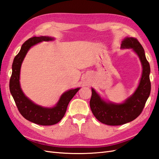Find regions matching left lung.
<instances>
[{
	"label": "left lung",
	"mask_w": 159,
	"mask_h": 159,
	"mask_svg": "<svg viewBox=\"0 0 159 159\" xmlns=\"http://www.w3.org/2000/svg\"><path fill=\"white\" fill-rule=\"evenodd\" d=\"M121 48L133 50L140 59L142 73L136 90L122 103L106 101L92 88L90 106L92 113L100 122L109 125H123L136 119L144 109L151 90L150 64L140 42L136 38L126 37L121 42Z\"/></svg>",
	"instance_id": "8db88e82"
}]
</instances>
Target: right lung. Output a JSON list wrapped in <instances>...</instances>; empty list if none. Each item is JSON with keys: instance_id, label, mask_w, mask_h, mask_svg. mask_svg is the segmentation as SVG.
<instances>
[{"instance_id": "1", "label": "right lung", "mask_w": 159, "mask_h": 159, "mask_svg": "<svg viewBox=\"0 0 159 159\" xmlns=\"http://www.w3.org/2000/svg\"><path fill=\"white\" fill-rule=\"evenodd\" d=\"M54 40L55 38L50 36H34L25 41L13 60L12 75L9 82L11 94L19 113L25 119L41 125H52L59 122L64 117L69 102L80 89V88H77L65 92L52 107H44L35 104L32 100L27 97L22 91L19 82L20 71L26 54L33 46L43 41L48 42Z\"/></svg>"}]
</instances>
